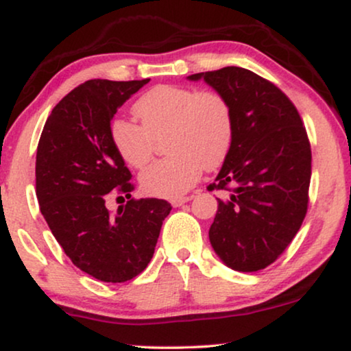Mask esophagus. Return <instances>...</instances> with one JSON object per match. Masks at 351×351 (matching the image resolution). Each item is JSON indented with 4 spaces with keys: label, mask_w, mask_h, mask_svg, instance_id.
<instances>
[{
    "label": "esophagus",
    "mask_w": 351,
    "mask_h": 351,
    "mask_svg": "<svg viewBox=\"0 0 351 351\" xmlns=\"http://www.w3.org/2000/svg\"><path fill=\"white\" fill-rule=\"evenodd\" d=\"M191 198H193V196H179V198L172 199L171 203H172V206H176L177 208V206H182L184 203H186V201H190Z\"/></svg>",
    "instance_id": "1"
}]
</instances>
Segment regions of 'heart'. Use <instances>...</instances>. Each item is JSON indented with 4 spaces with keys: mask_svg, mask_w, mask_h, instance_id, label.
I'll return each instance as SVG.
<instances>
[{
    "mask_svg": "<svg viewBox=\"0 0 351 351\" xmlns=\"http://www.w3.org/2000/svg\"><path fill=\"white\" fill-rule=\"evenodd\" d=\"M141 124L117 119L110 126V141L124 165L141 169L152 160L155 143L166 137L169 156L142 171L145 193L177 198L189 191L206 169L227 158L233 143L232 105L217 90L161 84L134 105Z\"/></svg>",
    "mask_w": 351,
    "mask_h": 351,
    "instance_id": "1",
    "label": "heart"
}]
</instances>
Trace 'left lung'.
<instances>
[{
	"instance_id": "8db88e82",
	"label": "left lung",
	"mask_w": 351,
	"mask_h": 351,
	"mask_svg": "<svg viewBox=\"0 0 351 351\" xmlns=\"http://www.w3.org/2000/svg\"><path fill=\"white\" fill-rule=\"evenodd\" d=\"M204 78L233 110V143L208 190H225L209 228L217 256L238 271L271 265L299 232L308 209L311 148L295 105L282 90L239 66Z\"/></svg>"
}]
</instances>
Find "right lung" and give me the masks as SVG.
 <instances>
[{"label":"right lung","mask_w":351,"mask_h":351,"mask_svg":"<svg viewBox=\"0 0 351 351\" xmlns=\"http://www.w3.org/2000/svg\"><path fill=\"white\" fill-rule=\"evenodd\" d=\"M148 81H86L52 108L38 142L43 217L73 265L99 281L141 275L172 209L166 199L131 198V171L110 141L114 113ZM117 194L128 201L113 216L104 201Z\"/></svg>","instance_id":"right-lung-1"}]
</instances>
